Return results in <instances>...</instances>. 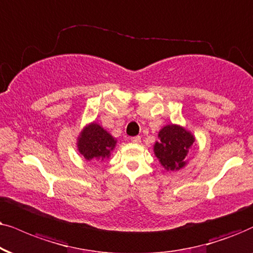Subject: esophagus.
<instances>
[{"label":"esophagus","instance_id":"34e87169","mask_svg":"<svg viewBox=\"0 0 253 253\" xmlns=\"http://www.w3.org/2000/svg\"><path fill=\"white\" fill-rule=\"evenodd\" d=\"M130 141L134 142V143H140V142H141V137H140L139 135L132 136V137H130Z\"/></svg>","mask_w":253,"mask_h":253}]
</instances>
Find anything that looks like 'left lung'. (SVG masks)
<instances>
[{
	"instance_id": "1",
	"label": "left lung",
	"mask_w": 253,
	"mask_h": 253,
	"mask_svg": "<svg viewBox=\"0 0 253 253\" xmlns=\"http://www.w3.org/2000/svg\"><path fill=\"white\" fill-rule=\"evenodd\" d=\"M154 154L166 170L176 171L187 165V155L195 136L180 125H166L159 132Z\"/></svg>"
}]
</instances>
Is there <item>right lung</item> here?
<instances>
[{"instance_id":"add662e5","label":"right lung","mask_w":253,"mask_h":253,"mask_svg":"<svg viewBox=\"0 0 253 253\" xmlns=\"http://www.w3.org/2000/svg\"><path fill=\"white\" fill-rule=\"evenodd\" d=\"M117 140L97 123L86 125L77 139V148L88 161H104L116 148Z\"/></svg>"}]
</instances>
